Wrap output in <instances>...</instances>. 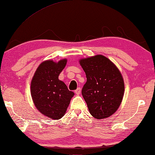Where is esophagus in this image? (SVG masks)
Here are the masks:
<instances>
[{"mask_svg":"<svg viewBox=\"0 0 155 155\" xmlns=\"http://www.w3.org/2000/svg\"><path fill=\"white\" fill-rule=\"evenodd\" d=\"M74 92H75V94H77V95H79L80 93H81V89L79 88V87H78V88H77V89L75 90Z\"/></svg>","mask_w":155,"mask_h":155,"instance_id":"obj_1","label":"esophagus"}]
</instances>
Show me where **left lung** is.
<instances>
[{"instance_id": "obj_1", "label": "left lung", "mask_w": 155, "mask_h": 155, "mask_svg": "<svg viewBox=\"0 0 155 155\" xmlns=\"http://www.w3.org/2000/svg\"><path fill=\"white\" fill-rule=\"evenodd\" d=\"M79 62L87 77L82 95L90 114L97 119L109 117L119 108L124 95L121 73L102 55L81 59Z\"/></svg>"}]
</instances>
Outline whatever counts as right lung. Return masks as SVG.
Here are the masks:
<instances>
[{"label":"right lung","mask_w":155,"mask_h":155,"mask_svg":"<svg viewBox=\"0 0 155 155\" xmlns=\"http://www.w3.org/2000/svg\"><path fill=\"white\" fill-rule=\"evenodd\" d=\"M67 63L66 59L58 62L46 60L36 69L31 81L30 92L36 108L41 114L58 120L65 114L74 92L69 91L58 77Z\"/></svg>","instance_id":"1"}]
</instances>
